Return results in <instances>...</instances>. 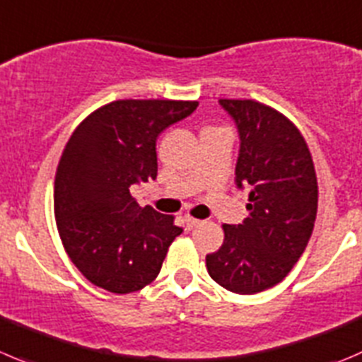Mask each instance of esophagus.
Wrapping results in <instances>:
<instances>
[{
    "label": "esophagus",
    "mask_w": 362,
    "mask_h": 362,
    "mask_svg": "<svg viewBox=\"0 0 362 362\" xmlns=\"http://www.w3.org/2000/svg\"><path fill=\"white\" fill-rule=\"evenodd\" d=\"M184 221H185V226H187V230H192V228H196L202 224V221L196 219V217H192V216H189V214H185Z\"/></svg>",
    "instance_id": "1"
}]
</instances>
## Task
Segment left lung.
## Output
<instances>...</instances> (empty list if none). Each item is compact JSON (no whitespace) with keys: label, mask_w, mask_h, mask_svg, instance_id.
<instances>
[{"label":"left lung","mask_w":362,"mask_h":362,"mask_svg":"<svg viewBox=\"0 0 362 362\" xmlns=\"http://www.w3.org/2000/svg\"><path fill=\"white\" fill-rule=\"evenodd\" d=\"M240 136L235 182L249 189V216L223 224V245L206 255L210 278L240 296L272 288L299 262L313 233L318 185L299 129L256 100L221 99Z\"/></svg>","instance_id":"obj_1"}]
</instances>
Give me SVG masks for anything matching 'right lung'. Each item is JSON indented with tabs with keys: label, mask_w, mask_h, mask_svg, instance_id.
<instances>
[{
	"label": "right lung",
	"mask_w": 362,
	"mask_h": 362,
	"mask_svg": "<svg viewBox=\"0 0 362 362\" xmlns=\"http://www.w3.org/2000/svg\"><path fill=\"white\" fill-rule=\"evenodd\" d=\"M196 107V100H115L66 141L54 178L56 226L69 258L95 286L131 293L159 276L182 228L173 216L139 206L131 185L156 180L157 138Z\"/></svg>",
	"instance_id": "1"
}]
</instances>
